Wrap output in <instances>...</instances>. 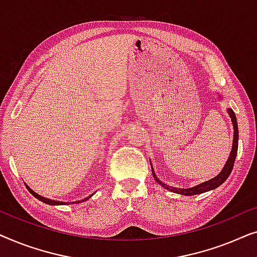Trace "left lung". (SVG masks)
Wrapping results in <instances>:
<instances>
[{
	"instance_id": "8db88e82",
	"label": "left lung",
	"mask_w": 257,
	"mask_h": 257,
	"mask_svg": "<svg viewBox=\"0 0 257 257\" xmlns=\"http://www.w3.org/2000/svg\"><path fill=\"white\" fill-rule=\"evenodd\" d=\"M228 113H229L230 118H231V121H233V126H234V140H233V147H231V152H230V156L228 158L226 165H224L222 172L219 175H216L215 178H213L212 180H208L206 182H202V184H200L198 186H195V187H192V188H175V187H170V186L164 184V182H161L159 179L157 178V175L154 174V171L152 168V174H153V178L154 180H156L158 184L163 186L168 191L171 192H174V193H179V194H182V195H195V194H201V193H205L207 191H210V189H214L216 187H219L221 184H223L224 181L227 180V178L229 177L231 170H233V166H234V163H235V158H236V154H237V146H238V131H237V121H236V115L233 112V110H228Z\"/></svg>"
}]
</instances>
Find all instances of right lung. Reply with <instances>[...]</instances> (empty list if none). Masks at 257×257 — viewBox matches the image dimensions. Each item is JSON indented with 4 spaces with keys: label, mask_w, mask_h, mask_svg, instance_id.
<instances>
[{
    "label": "right lung",
    "mask_w": 257,
    "mask_h": 257,
    "mask_svg": "<svg viewBox=\"0 0 257 257\" xmlns=\"http://www.w3.org/2000/svg\"><path fill=\"white\" fill-rule=\"evenodd\" d=\"M27 187H28V186H27ZM28 189H29V192L31 193V194H33L34 196H35V198H36V199H38V200H41V201H43V202H45V203H48V205H63V202L62 201H55V200H51V199H47V198H44V196H41V195H38L37 194V193H35L34 191H33V189H31V188H29V187H28ZM91 196V195H90ZM90 196H87V198H85V199H83L82 200V201H85V200H87V199H89L90 198ZM77 202H78L79 203V201H77Z\"/></svg>",
    "instance_id": "1"
}]
</instances>
